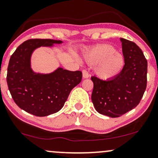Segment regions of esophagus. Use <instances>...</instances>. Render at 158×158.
<instances>
[{"instance_id": "obj_1", "label": "esophagus", "mask_w": 158, "mask_h": 158, "mask_svg": "<svg viewBox=\"0 0 158 158\" xmlns=\"http://www.w3.org/2000/svg\"><path fill=\"white\" fill-rule=\"evenodd\" d=\"M82 73H83V78H88V77H89L90 76L89 72H88L86 69H83V70H82Z\"/></svg>"}]
</instances>
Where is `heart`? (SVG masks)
Segmentation results:
<instances>
[{"label": "heart", "mask_w": 158, "mask_h": 158, "mask_svg": "<svg viewBox=\"0 0 158 158\" xmlns=\"http://www.w3.org/2000/svg\"><path fill=\"white\" fill-rule=\"evenodd\" d=\"M89 64H97L95 72L100 78L109 80L116 77L123 69L125 59L114 47L102 44L88 51L84 55Z\"/></svg>", "instance_id": "b5f03b06"}]
</instances>
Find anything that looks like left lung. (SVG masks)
Wrapping results in <instances>:
<instances>
[{
    "label": "left lung",
    "mask_w": 158,
    "mask_h": 158,
    "mask_svg": "<svg viewBox=\"0 0 158 158\" xmlns=\"http://www.w3.org/2000/svg\"><path fill=\"white\" fill-rule=\"evenodd\" d=\"M125 59L123 69L116 77L102 80L91 76V100L100 114L118 118L136 107L147 88V61L134 42L120 38Z\"/></svg>",
    "instance_id": "obj_1"
}]
</instances>
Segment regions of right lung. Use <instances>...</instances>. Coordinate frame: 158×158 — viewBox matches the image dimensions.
<instances>
[{
  "label": "right lung",
  "mask_w": 158,
  "mask_h": 158,
  "mask_svg": "<svg viewBox=\"0 0 158 158\" xmlns=\"http://www.w3.org/2000/svg\"><path fill=\"white\" fill-rule=\"evenodd\" d=\"M61 43L52 39H30L19 45L10 58L8 87L14 102L28 113L44 117L59 111L72 89L81 83V71L59 68L51 74L40 75L30 68V56L35 49Z\"/></svg>",
  "instance_id": "add662e5"
}]
</instances>
